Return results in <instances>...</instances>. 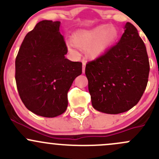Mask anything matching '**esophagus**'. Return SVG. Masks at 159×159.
<instances>
[{
	"mask_svg": "<svg viewBox=\"0 0 159 159\" xmlns=\"http://www.w3.org/2000/svg\"><path fill=\"white\" fill-rule=\"evenodd\" d=\"M85 65H86V61L84 60L82 61V71L83 73H84L85 71Z\"/></svg>",
	"mask_w": 159,
	"mask_h": 159,
	"instance_id": "esophagus-1",
	"label": "esophagus"
}]
</instances>
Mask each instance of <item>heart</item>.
<instances>
[{
  "label": "heart",
  "instance_id": "obj_1",
  "mask_svg": "<svg viewBox=\"0 0 159 159\" xmlns=\"http://www.w3.org/2000/svg\"><path fill=\"white\" fill-rule=\"evenodd\" d=\"M118 36V32L115 27L107 25H99L91 29L76 32L72 38L73 42L70 41L68 46L70 49H74L75 46L85 48L88 57L98 58L111 47Z\"/></svg>",
  "mask_w": 159,
  "mask_h": 159
}]
</instances>
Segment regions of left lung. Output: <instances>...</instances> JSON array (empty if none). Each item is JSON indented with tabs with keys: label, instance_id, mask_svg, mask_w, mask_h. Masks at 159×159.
Masks as SVG:
<instances>
[{
	"label": "left lung",
	"instance_id": "left-lung-1",
	"mask_svg": "<svg viewBox=\"0 0 159 159\" xmlns=\"http://www.w3.org/2000/svg\"><path fill=\"white\" fill-rule=\"evenodd\" d=\"M124 28L119 41L85 67L92 106L103 113L116 115L131 109L148 83L146 47L132 24L127 22Z\"/></svg>",
	"mask_w": 159,
	"mask_h": 159
}]
</instances>
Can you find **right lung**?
Instances as JSON below:
<instances>
[{
    "label": "right lung",
    "instance_id": "obj_1",
    "mask_svg": "<svg viewBox=\"0 0 159 159\" xmlns=\"http://www.w3.org/2000/svg\"><path fill=\"white\" fill-rule=\"evenodd\" d=\"M60 21L41 20L25 36L15 60V80L24 105L36 115L54 118L65 111L68 92L82 73V63L68 53Z\"/></svg>",
    "mask_w": 159,
    "mask_h": 159
}]
</instances>
